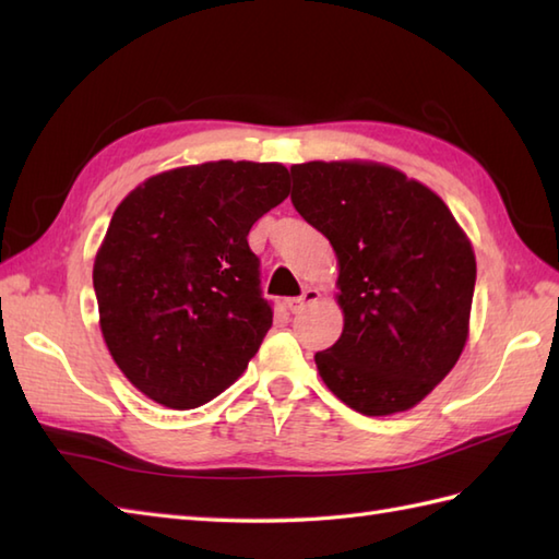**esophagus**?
Segmentation results:
<instances>
[{
  "label": "esophagus",
  "instance_id": "34e87169",
  "mask_svg": "<svg viewBox=\"0 0 559 559\" xmlns=\"http://www.w3.org/2000/svg\"><path fill=\"white\" fill-rule=\"evenodd\" d=\"M318 299H321V292H318L316 287H309L301 296H296V299H287V309H289L292 313H299V311L306 309V306L316 304Z\"/></svg>",
  "mask_w": 559,
  "mask_h": 559
}]
</instances>
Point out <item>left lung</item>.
<instances>
[{"label":"left lung","mask_w":559,"mask_h":559,"mask_svg":"<svg viewBox=\"0 0 559 559\" xmlns=\"http://www.w3.org/2000/svg\"><path fill=\"white\" fill-rule=\"evenodd\" d=\"M292 202L337 258L343 335L316 355L347 407L385 417L447 379L471 333L475 250L435 190L379 162L292 166Z\"/></svg>","instance_id":"8db88e82"}]
</instances>
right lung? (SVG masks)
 <instances>
[{
    "instance_id": "1",
    "label": "right lung",
    "mask_w": 559,
    "mask_h": 559,
    "mask_svg": "<svg viewBox=\"0 0 559 559\" xmlns=\"http://www.w3.org/2000/svg\"><path fill=\"white\" fill-rule=\"evenodd\" d=\"M282 164L204 162L146 178L112 212L94 260L98 325L136 391L170 409L204 405L267 335L248 231L289 195Z\"/></svg>"
}]
</instances>
